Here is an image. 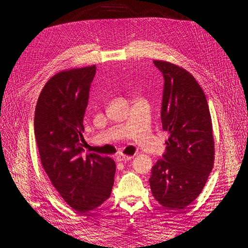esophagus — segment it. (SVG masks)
<instances>
[{"label":"esophagus","instance_id":"1","mask_svg":"<svg viewBox=\"0 0 248 248\" xmlns=\"http://www.w3.org/2000/svg\"><path fill=\"white\" fill-rule=\"evenodd\" d=\"M133 156L131 155H118L117 156H116V160H117L118 162H128L130 160H132Z\"/></svg>","mask_w":248,"mask_h":248}]
</instances>
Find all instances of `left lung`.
I'll use <instances>...</instances> for the list:
<instances>
[{"label": "left lung", "instance_id": "1", "mask_svg": "<svg viewBox=\"0 0 248 248\" xmlns=\"http://www.w3.org/2000/svg\"><path fill=\"white\" fill-rule=\"evenodd\" d=\"M154 64L164 78L161 120L170 138L162 159L151 168L149 183L159 203L180 211L202 193L213 168L211 115L191 73L168 62Z\"/></svg>", "mask_w": 248, "mask_h": 248}]
</instances>
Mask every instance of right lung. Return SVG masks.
Returning a JSON list of instances; mask_svg holds the SVG:
<instances>
[{"label": "right lung", "mask_w": 248, "mask_h": 248, "mask_svg": "<svg viewBox=\"0 0 248 248\" xmlns=\"http://www.w3.org/2000/svg\"><path fill=\"white\" fill-rule=\"evenodd\" d=\"M96 66L59 72L46 82L35 108L41 164L65 202L81 214L110 196L116 170L108 156L84 154L83 119Z\"/></svg>", "instance_id": "add662e5"}]
</instances>
